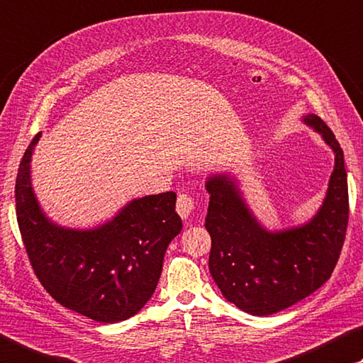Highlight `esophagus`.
Returning <instances> with one entry per match:
<instances>
[{
	"label": "esophagus",
	"mask_w": 363,
	"mask_h": 363,
	"mask_svg": "<svg viewBox=\"0 0 363 363\" xmlns=\"http://www.w3.org/2000/svg\"><path fill=\"white\" fill-rule=\"evenodd\" d=\"M176 211L184 220L190 219L192 214L195 213V201H194L192 196L179 195V199H177V203H176Z\"/></svg>",
	"instance_id": "34e87169"
}]
</instances>
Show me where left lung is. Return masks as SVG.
<instances>
[{"instance_id":"1","label":"left lung","mask_w":363,"mask_h":363,"mask_svg":"<svg viewBox=\"0 0 363 363\" xmlns=\"http://www.w3.org/2000/svg\"><path fill=\"white\" fill-rule=\"evenodd\" d=\"M303 122L335 154L325 199L311 220L269 232L250 211L233 174L216 173L204 182L211 276L230 303L252 315L282 311L324 286L345 242L349 199L342 150L320 117L306 114Z\"/></svg>"}]
</instances>
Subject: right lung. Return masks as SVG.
I'll return each mask as SVG.
<instances>
[{"mask_svg": "<svg viewBox=\"0 0 363 363\" xmlns=\"http://www.w3.org/2000/svg\"><path fill=\"white\" fill-rule=\"evenodd\" d=\"M39 138L26 147L16 181L18 228L38 279L62 306L91 320L131 318L155 292L167 247L182 230L176 194L131 200L94 228L58 225L45 216L31 184Z\"/></svg>", "mask_w": 363, "mask_h": 363, "instance_id": "obj_1", "label": "right lung"}]
</instances>
